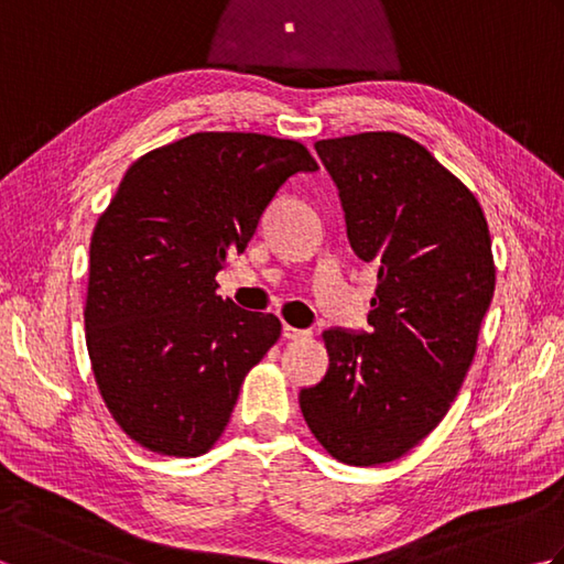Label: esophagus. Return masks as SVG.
Listing matches in <instances>:
<instances>
[{"label": "esophagus", "mask_w": 564, "mask_h": 564, "mask_svg": "<svg viewBox=\"0 0 564 564\" xmlns=\"http://www.w3.org/2000/svg\"><path fill=\"white\" fill-rule=\"evenodd\" d=\"M307 337H310V332H305V329H297V327H291V325L283 327V339L301 341V339H307Z\"/></svg>", "instance_id": "1"}]
</instances>
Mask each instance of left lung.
Returning a JSON list of instances; mask_svg holds the SVG:
<instances>
[{"label": "left lung", "instance_id": "obj_1", "mask_svg": "<svg viewBox=\"0 0 564 564\" xmlns=\"http://www.w3.org/2000/svg\"><path fill=\"white\" fill-rule=\"evenodd\" d=\"M315 150L378 291L370 334L322 332L329 368L301 410L332 458L392 463L438 426L470 370L495 295L492 237L473 191L412 138L378 130Z\"/></svg>", "mask_w": 564, "mask_h": 564}]
</instances>
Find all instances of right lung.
<instances>
[{
  "instance_id": "obj_1",
  "label": "right lung",
  "mask_w": 564,
  "mask_h": 564,
  "mask_svg": "<svg viewBox=\"0 0 564 564\" xmlns=\"http://www.w3.org/2000/svg\"><path fill=\"white\" fill-rule=\"evenodd\" d=\"M297 140L194 133L130 164L89 245L84 329L94 380L128 438L170 458L208 453L281 319L218 295L285 178L315 172Z\"/></svg>"
}]
</instances>
